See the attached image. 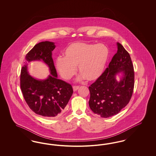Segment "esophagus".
Returning <instances> with one entry per match:
<instances>
[{
  "mask_svg": "<svg viewBox=\"0 0 156 156\" xmlns=\"http://www.w3.org/2000/svg\"><path fill=\"white\" fill-rule=\"evenodd\" d=\"M79 88H80L79 86H73V90L74 91H76Z\"/></svg>",
  "mask_w": 156,
  "mask_h": 156,
  "instance_id": "34e87169",
  "label": "esophagus"
}]
</instances>
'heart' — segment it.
<instances>
[{"label":"heart","instance_id":"b5f03b06","mask_svg":"<svg viewBox=\"0 0 156 156\" xmlns=\"http://www.w3.org/2000/svg\"><path fill=\"white\" fill-rule=\"evenodd\" d=\"M64 57H58L55 66L61 77L70 79L76 73L77 66L81 74L78 80L85 78L92 81L104 72L109 55V50L104 44L76 42L68 45L63 52Z\"/></svg>","mask_w":156,"mask_h":156}]
</instances>
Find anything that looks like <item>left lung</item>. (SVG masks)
I'll use <instances>...</instances> for the list:
<instances>
[{"label":"left lung","instance_id":"1","mask_svg":"<svg viewBox=\"0 0 156 156\" xmlns=\"http://www.w3.org/2000/svg\"><path fill=\"white\" fill-rule=\"evenodd\" d=\"M118 51L108 68L89 87V105L92 112L106 118L118 114L129 102L133 92L134 73L129 52L117 43ZM121 73L119 82L115 75Z\"/></svg>","mask_w":156,"mask_h":156}]
</instances>
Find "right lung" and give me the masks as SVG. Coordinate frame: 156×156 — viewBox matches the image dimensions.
<instances>
[{
	"label": "right lung",
	"mask_w": 156,
	"mask_h": 156,
	"mask_svg": "<svg viewBox=\"0 0 156 156\" xmlns=\"http://www.w3.org/2000/svg\"><path fill=\"white\" fill-rule=\"evenodd\" d=\"M54 43H39L27 54L20 74V88L30 109L38 115L48 118L62 115L73 94L72 86L57 78L52 58ZM42 60L49 67L51 75L44 80H37L28 74V63Z\"/></svg>",
	"instance_id": "right-lung-1"
}]
</instances>
